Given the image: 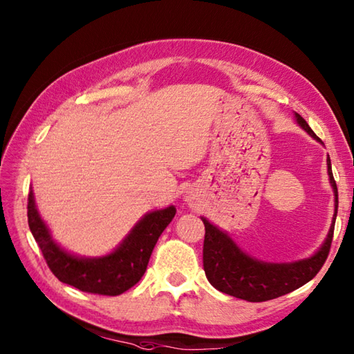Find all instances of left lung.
<instances>
[{"label": "left lung", "mask_w": 354, "mask_h": 354, "mask_svg": "<svg viewBox=\"0 0 354 354\" xmlns=\"http://www.w3.org/2000/svg\"><path fill=\"white\" fill-rule=\"evenodd\" d=\"M295 117L306 132H309L313 138L319 140L301 115L295 114ZM327 167L330 183H332L336 196V212L333 225L330 228L324 245L310 259L289 263V265H284V263L283 265H272V263L257 261L240 251L225 232L213 227L207 219H202L205 225L204 257L202 260H204L205 275L212 286L231 297L246 299L251 303H261L283 297L286 293L301 288L303 284L310 281L319 272V269L328 257L330 246H332L337 213V187L330 160H327Z\"/></svg>", "instance_id": "8db88e82"}]
</instances>
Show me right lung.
<instances>
[{
  "label": "right lung",
  "mask_w": 354,
  "mask_h": 354,
  "mask_svg": "<svg viewBox=\"0 0 354 354\" xmlns=\"http://www.w3.org/2000/svg\"><path fill=\"white\" fill-rule=\"evenodd\" d=\"M175 213V207L149 213L112 254L102 259H77L53 242L47 227L37 214L32 192L28 193L27 202L30 231L57 280L82 292L108 297H117L141 280L158 239Z\"/></svg>",
  "instance_id": "1"
}]
</instances>
